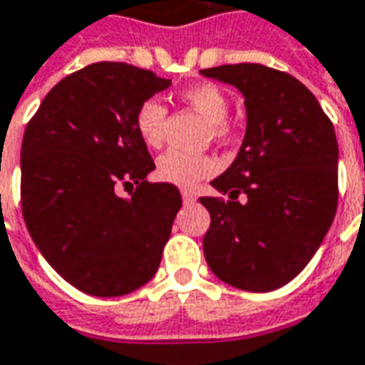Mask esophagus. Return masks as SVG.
Returning a JSON list of instances; mask_svg holds the SVG:
<instances>
[{
	"mask_svg": "<svg viewBox=\"0 0 365 365\" xmlns=\"http://www.w3.org/2000/svg\"><path fill=\"white\" fill-rule=\"evenodd\" d=\"M182 200H183V203H185V205H190V203H195V195H193L191 191L183 190L182 191Z\"/></svg>",
	"mask_w": 365,
	"mask_h": 365,
	"instance_id": "obj_1",
	"label": "esophagus"
}]
</instances>
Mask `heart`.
Wrapping results in <instances>:
<instances>
[{
    "label": "heart",
    "mask_w": 365,
    "mask_h": 365,
    "mask_svg": "<svg viewBox=\"0 0 365 365\" xmlns=\"http://www.w3.org/2000/svg\"><path fill=\"white\" fill-rule=\"evenodd\" d=\"M182 98L190 104L201 118L209 122V136L223 138L227 134L225 118L229 114V98L217 85H195L185 88ZM168 110L156 98L140 104L136 112V130L142 142L150 148H160L165 138ZM217 172V162L211 156L190 154L182 150H168L158 158L156 174L162 182L174 183L178 187H193L203 178Z\"/></svg>",
    "instance_id": "heart-1"
}]
</instances>
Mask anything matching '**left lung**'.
I'll return each mask as SVG.
<instances>
[{"instance_id":"1","label":"left lung","mask_w":365,"mask_h":365,"mask_svg":"<svg viewBox=\"0 0 365 365\" xmlns=\"http://www.w3.org/2000/svg\"><path fill=\"white\" fill-rule=\"evenodd\" d=\"M201 75L235 86L247 112L237 158L211 182L229 200L200 197L211 215L205 261L235 289H280L314 257L336 215L332 122L307 86L277 68L239 63L203 68Z\"/></svg>"}]
</instances>
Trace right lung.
I'll return each instance as SVG.
<instances>
[{"mask_svg":"<svg viewBox=\"0 0 365 365\" xmlns=\"http://www.w3.org/2000/svg\"><path fill=\"white\" fill-rule=\"evenodd\" d=\"M172 85L126 63H94L43 98L21 144L25 225L45 261L75 289L122 297L156 274L182 207L136 130L140 104ZM137 183L130 198L120 185Z\"/></svg>","mask_w":365,"mask_h":365,"instance_id":"add662e5","label":"right lung"}]
</instances>
